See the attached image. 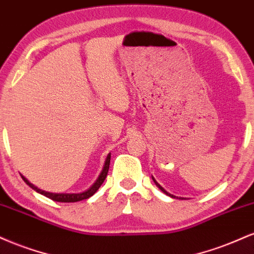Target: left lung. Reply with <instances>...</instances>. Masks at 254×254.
I'll return each mask as SVG.
<instances>
[{"label": "left lung", "instance_id": "1", "mask_svg": "<svg viewBox=\"0 0 254 254\" xmlns=\"http://www.w3.org/2000/svg\"><path fill=\"white\" fill-rule=\"evenodd\" d=\"M151 179H153V182H154V183H155V185L157 186V188H159V189H160V190H161L162 192H164V193H166V194H167V196H170V197H172V198H178V197H176V196H173V194L168 193V192H167V191H166V190H165V189H164V188H162V186H161V185H160V184H159V183H157L155 179H154V177H151ZM179 198H182V199H185V198H183V197H179Z\"/></svg>", "mask_w": 254, "mask_h": 254}]
</instances>
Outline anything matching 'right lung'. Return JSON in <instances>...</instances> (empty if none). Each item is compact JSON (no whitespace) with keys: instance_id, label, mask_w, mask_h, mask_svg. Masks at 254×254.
<instances>
[{"instance_id":"right-lung-1","label":"right lung","mask_w":254,"mask_h":254,"mask_svg":"<svg viewBox=\"0 0 254 254\" xmlns=\"http://www.w3.org/2000/svg\"><path fill=\"white\" fill-rule=\"evenodd\" d=\"M110 161H111V153H109V155L106 156L103 171L100 172V174H99L98 179L95 180V183L90 186L88 190L80 192V193H54V192L44 191V190H40V189H38L37 186H34L33 184L28 182V180L26 179L24 176H21V178H22V180H24V182L27 184L31 189H33V190L37 191L38 193L43 194V196H45V197L50 198V199H52V200H55V202L74 203V202H78V200H83V199H87V198L92 197L93 194H94L95 192L99 190V188L101 186V184L104 183V180L106 179V177H107V172H109V168H110Z\"/></svg>"}]
</instances>
